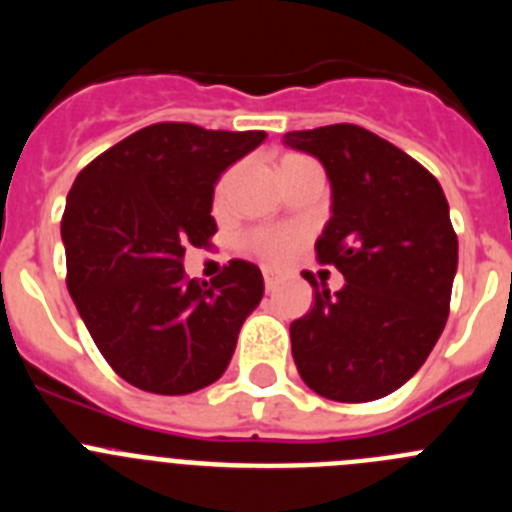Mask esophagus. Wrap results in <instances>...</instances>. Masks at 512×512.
<instances>
[{
	"label": "esophagus",
	"instance_id": "esophagus-1",
	"mask_svg": "<svg viewBox=\"0 0 512 512\" xmlns=\"http://www.w3.org/2000/svg\"><path fill=\"white\" fill-rule=\"evenodd\" d=\"M261 274H264V287H266V292H271V289L277 287L279 284V274L274 269H264L261 271Z\"/></svg>",
	"mask_w": 512,
	"mask_h": 512
}]
</instances>
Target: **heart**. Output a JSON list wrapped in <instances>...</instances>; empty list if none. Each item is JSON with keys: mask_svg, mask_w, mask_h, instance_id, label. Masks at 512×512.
Masks as SVG:
<instances>
[{"mask_svg": "<svg viewBox=\"0 0 512 512\" xmlns=\"http://www.w3.org/2000/svg\"><path fill=\"white\" fill-rule=\"evenodd\" d=\"M223 192H225V182H220L215 192L217 202L223 200ZM295 243H297V235L287 233V230H256V233L248 235V246H251L256 253H261V256H266V259H274V261L284 259V256L295 248Z\"/></svg>", "mask_w": 512, "mask_h": 512, "instance_id": "b5f03b06", "label": "heart"}]
</instances>
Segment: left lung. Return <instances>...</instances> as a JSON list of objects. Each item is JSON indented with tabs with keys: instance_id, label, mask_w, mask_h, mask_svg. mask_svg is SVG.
Instances as JSON below:
<instances>
[{
	"instance_id": "8db88e82",
	"label": "left lung",
	"mask_w": 512,
	"mask_h": 512,
	"mask_svg": "<svg viewBox=\"0 0 512 512\" xmlns=\"http://www.w3.org/2000/svg\"><path fill=\"white\" fill-rule=\"evenodd\" d=\"M282 140L328 174L330 220L315 251L346 279L330 295L305 274L315 302L289 325L297 372L328 400H379L418 372L449 318L459 264L449 202L415 158L359 125Z\"/></svg>"
}]
</instances>
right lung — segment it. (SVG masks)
I'll list each match as a JSON object with an SVG mask.
<instances>
[{
  "mask_svg": "<svg viewBox=\"0 0 512 512\" xmlns=\"http://www.w3.org/2000/svg\"><path fill=\"white\" fill-rule=\"evenodd\" d=\"M264 138L158 122L76 176L61 220L69 295L107 364L138 390L189 395L228 369L264 277L235 259L212 282L187 279L184 253L217 230L220 174Z\"/></svg>",
  "mask_w": 512,
  "mask_h": 512,
  "instance_id": "add662e5",
  "label": "right lung"
}]
</instances>
